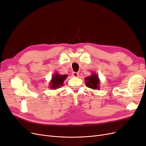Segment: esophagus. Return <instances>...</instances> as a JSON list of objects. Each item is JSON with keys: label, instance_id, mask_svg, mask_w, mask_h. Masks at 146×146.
<instances>
[{"label": "esophagus", "instance_id": "obj_1", "mask_svg": "<svg viewBox=\"0 0 146 146\" xmlns=\"http://www.w3.org/2000/svg\"><path fill=\"white\" fill-rule=\"evenodd\" d=\"M72 75L74 77H78V76H79V73H77V72H73Z\"/></svg>", "mask_w": 146, "mask_h": 146}]
</instances>
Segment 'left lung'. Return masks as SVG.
Listing matches in <instances>:
<instances>
[{
    "label": "left lung",
    "mask_w": 146,
    "mask_h": 146,
    "mask_svg": "<svg viewBox=\"0 0 146 146\" xmlns=\"http://www.w3.org/2000/svg\"><path fill=\"white\" fill-rule=\"evenodd\" d=\"M85 85L87 87L92 89V90H99L100 85V80L96 73H92L90 76L85 78Z\"/></svg>",
    "instance_id": "obj_1"
}]
</instances>
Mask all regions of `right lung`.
I'll use <instances>...</instances> for the list:
<instances>
[{
    "instance_id": "right-lung-1",
    "label": "right lung",
    "mask_w": 146,
    "mask_h": 146,
    "mask_svg": "<svg viewBox=\"0 0 146 146\" xmlns=\"http://www.w3.org/2000/svg\"><path fill=\"white\" fill-rule=\"evenodd\" d=\"M68 76L67 74H60L58 73H55L49 82V88L51 90H56L63 85L65 79Z\"/></svg>"
}]
</instances>
